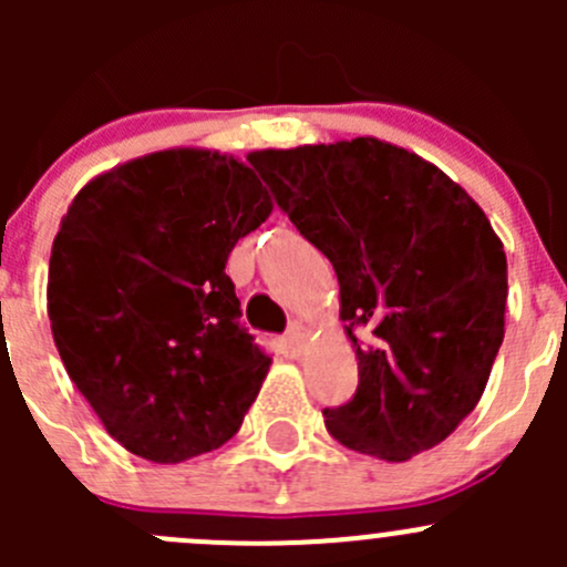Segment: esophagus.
Listing matches in <instances>:
<instances>
[{"label":"esophagus","mask_w":567,"mask_h":567,"mask_svg":"<svg viewBox=\"0 0 567 567\" xmlns=\"http://www.w3.org/2000/svg\"><path fill=\"white\" fill-rule=\"evenodd\" d=\"M288 342L293 348H307V342H310V329H307L301 320H293L288 329Z\"/></svg>","instance_id":"1"}]
</instances>
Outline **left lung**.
<instances>
[{
	"label": "left lung",
	"instance_id": "8db88e82",
	"mask_svg": "<svg viewBox=\"0 0 567 567\" xmlns=\"http://www.w3.org/2000/svg\"><path fill=\"white\" fill-rule=\"evenodd\" d=\"M249 162L340 282L359 386L323 411L326 431L390 463L442 444L483 398L505 337L507 257L488 216L436 164L375 136Z\"/></svg>",
	"mask_w": 567,
	"mask_h": 567
}]
</instances>
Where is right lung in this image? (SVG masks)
<instances>
[{"instance_id":"obj_1","label":"right lung","mask_w":567,"mask_h":567,"mask_svg":"<svg viewBox=\"0 0 567 567\" xmlns=\"http://www.w3.org/2000/svg\"><path fill=\"white\" fill-rule=\"evenodd\" d=\"M241 158L169 147L84 183L49 260V320L109 436L153 463L233 439L271 357L238 326L227 257L271 216Z\"/></svg>"}]
</instances>
